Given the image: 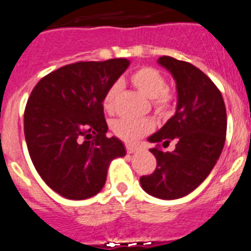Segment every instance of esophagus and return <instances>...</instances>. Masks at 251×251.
<instances>
[{
	"mask_svg": "<svg viewBox=\"0 0 251 251\" xmlns=\"http://www.w3.org/2000/svg\"><path fill=\"white\" fill-rule=\"evenodd\" d=\"M126 150H127V152L129 153V154H132V153H136L137 151H138V147L133 145H126Z\"/></svg>",
	"mask_w": 251,
	"mask_h": 251,
	"instance_id": "34e87169",
	"label": "esophagus"
}]
</instances>
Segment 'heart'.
Here are the masks:
<instances>
[{
	"instance_id": "b5f03b06",
	"label": "heart",
	"mask_w": 251,
	"mask_h": 251,
	"mask_svg": "<svg viewBox=\"0 0 251 251\" xmlns=\"http://www.w3.org/2000/svg\"><path fill=\"white\" fill-rule=\"evenodd\" d=\"M130 81L141 93L151 98L153 108L158 113H166L172 103V94L167 89L165 76L154 68L143 66L130 75ZM119 93L118 84L108 88L103 97V108L105 112H113L115 99ZM153 128V122L148 118H119L112 123V130L115 136L126 142H134Z\"/></svg>"
}]
</instances>
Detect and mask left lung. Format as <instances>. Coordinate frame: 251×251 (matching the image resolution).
Listing matches in <instances>:
<instances>
[{
    "label": "left lung",
    "mask_w": 251,
    "mask_h": 251,
    "mask_svg": "<svg viewBox=\"0 0 251 251\" xmlns=\"http://www.w3.org/2000/svg\"><path fill=\"white\" fill-rule=\"evenodd\" d=\"M158 64L176 80L177 108L148 138L157 145L150 150L157 167L139 181L151 196L175 200L199 187L216 165L225 145L226 109L220 90L200 69L171 56H161ZM174 139L177 142L174 152L159 148Z\"/></svg>",
    "instance_id": "obj_1"
}]
</instances>
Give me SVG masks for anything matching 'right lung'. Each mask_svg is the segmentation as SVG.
Instances as JSON below:
<instances>
[{"instance_id": "add662e5", "label": "right lung", "mask_w": 251, "mask_h": 251, "mask_svg": "<svg viewBox=\"0 0 251 251\" xmlns=\"http://www.w3.org/2000/svg\"><path fill=\"white\" fill-rule=\"evenodd\" d=\"M127 59L79 61L44 76L24 114L31 161L44 182L69 200L103 188L110 162L126 156L118 138L105 136L103 97L129 66Z\"/></svg>"}]
</instances>
